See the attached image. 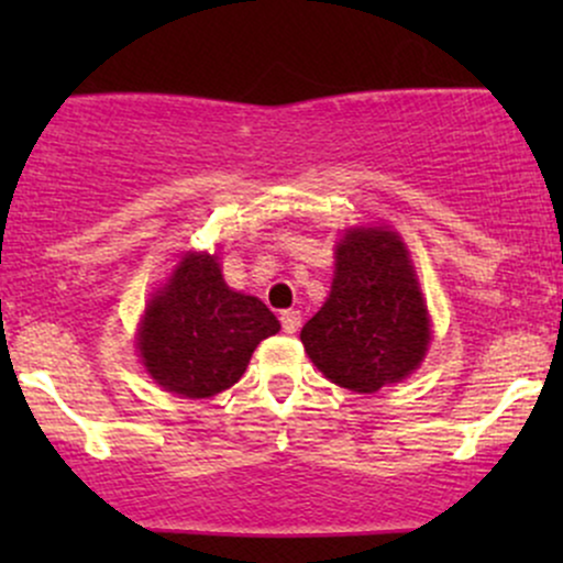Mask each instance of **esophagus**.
<instances>
[{
    "instance_id": "esophagus-1",
    "label": "esophagus",
    "mask_w": 563,
    "mask_h": 563,
    "mask_svg": "<svg viewBox=\"0 0 563 563\" xmlns=\"http://www.w3.org/2000/svg\"><path fill=\"white\" fill-rule=\"evenodd\" d=\"M280 325L286 333H296L301 328V314L296 309H288V312L280 314Z\"/></svg>"
}]
</instances>
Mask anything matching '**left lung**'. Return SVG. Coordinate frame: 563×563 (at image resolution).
<instances>
[{
	"label": "left lung",
	"instance_id": "obj_1",
	"mask_svg": "<svg viewBox=\"0 0 563 563\" xmlns=\"http://www.w3.org/2000/svg\"><path fill=\"white\" fill-rule=\"evenodd\" d=\"M429 341V314L397 232L349 230L335 249L331 296L301 328L309 360L333 384L371 394L410 376Z\"/></svg>",
	"mask_w": 563,
	"mask_h": 563
}]
</instances>
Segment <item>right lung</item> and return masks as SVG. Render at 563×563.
<instances>
[{
    "mask_svg": "<svg viewBox=\"0 0 563 563\" xmlns=\"http://www.w3.org/2000/svg\"><path fill=\"white\" fill-rule=\"evenodd\" d=\"M277 331L280 322L260 299L228 288L214 256L187 254L147 303L140 354L166 391L211 397L230 389L256 344Z\"/></svg>",
    "mask_w": 563,
    "mask_h": 563,
    "instance_id": "add662e5",
    "label": "right lung"
}]
</instances>
